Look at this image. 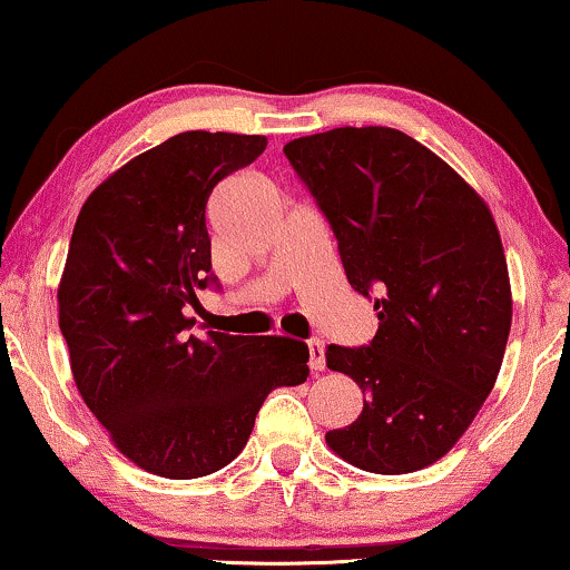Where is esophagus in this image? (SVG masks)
Wrapping results in <instances>:
<instances>
[{"instance_id":"esophagus-1","label":"esophagus","mask_w":570,"mask_h":570,"mask_svg":"<svg viewBox=\"0 0 570 570\" xmlns=\"http://www.w3.org/2000/svg\"><path fill=\"white\" fill-rule=\"evenodd\" d=\"M307 348H309V368H315V372H323V368H325L323 341L312 338V341H307Z\"/></svg>"}]
</instances>
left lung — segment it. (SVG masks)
<instances>
[{"label": "left lung", "mask_w": 570, "mask_h": 570, "mask_svg": "<svg viewBox=\"0 0 570 570\" xmlns=\"http://www.w3.org/2000/svg\"><path fill=\"white\" fill-rule=\"evenodd\" d=\"M284 155L380 320L366 346L325 348L327 366L364 392L362 415L325 442L380 475L426 468L468 431L507 351L511 288L493 216L397 128H333Z\"/></svg>", "instance_id": "left-lung-1"}]
</instances>
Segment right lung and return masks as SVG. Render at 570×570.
Wrapping results in <instances>:
<instances>
[{"label":"right lung","mask_w":570,"mask_h":570,"mask_svg":"<svg viewBox=\"0 0 570 570\" xmlns=\"http://www.w3.org/2000/svg\"><path fill=\"white\" fill-rule=\"evenodd\" d=\"M266 136L186 131L100 183L71 232L59 327L87 407L116 446L155 475L222 470L250 439L274 387L307 380L292 338L190 333L212 274L206 204L255 163Z\"/></svg>","instance_id":"1"}]
</instances>
